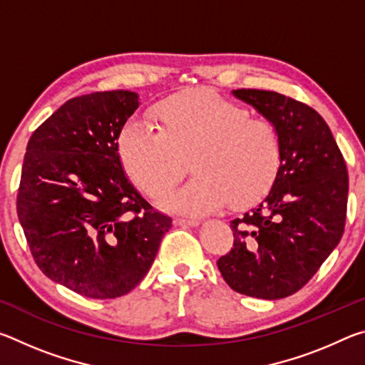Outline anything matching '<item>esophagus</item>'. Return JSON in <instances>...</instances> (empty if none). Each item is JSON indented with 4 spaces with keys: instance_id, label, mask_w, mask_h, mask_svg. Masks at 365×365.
<instances>
[{
    "instance_id": "1",
    "label": "esophagus",
    "mask_w": 365,
    "mask_h": 365,
    "mask_svg": "<svg viewBox=\"0 0 365 365\" xmlns=\"http://www.w3.org/2000/svg\"><path fill=\"white\" fill-rule=\"evenodd\" d=\"M175 225H183V227H196L200 225V220L196 219H187V217H177L174 219Z\"/></svg>"
}]
</instances>
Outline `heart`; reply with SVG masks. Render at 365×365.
I'll use <instances>...</instances> for the list:
<instances>
[{"mask_svg":"<svg viewBox=\"0 0 365 365\" xmlns=\"http://www.w3.org/2000/svg\"><path fill=\"white\" fill-rule=\"evenodd\" d=\"M154 125L130 120L122 127L117 151L128 178L156 197L180 180L187 160L196 172L180 190L164 195L168 211L201 215L228 201H256L274 183L282 145L269 120L209 88H188L159 101L151 110Z\"/></svg>","mask_w":365,"mask_h":365,"instance_id":"obj_1","label":"heart"}]
</instances>
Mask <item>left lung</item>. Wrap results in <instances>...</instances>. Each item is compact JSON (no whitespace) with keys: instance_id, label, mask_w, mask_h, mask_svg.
Instances as JSON below:
<instances>
[{"instance_id":"1","label":"left lung","mask_w":365,"mask_h":365,"mask_svg":"<svg viewBox=\"0 0 365 365\" xmlns=\"http://www.w3.org/2000/svg\"><path fill=\"white\" fill-rule=\"evenodd\" d=\"M232 93L275 127L282 159L272 188L232 220L233 248L217 267L235 292L282 299L304 287L341 240L348 170L317 110L275 91Z\"/></svg>"}]
</instances>
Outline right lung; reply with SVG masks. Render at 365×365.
Listing matches in <instances>:
<instances>
[{"label": "right lung", "mask_w": 365, "mask_h": 365, "mask_svg": "<svg viewBox=\"0 0 365 365\" xmlns=\"http://www.w3.org/2000/svg\"><path fill=\"white\" fill-rule=\"evenodd\" d=\"M138 106L128 90L72 98L36 128L24 158L17 215L35 262L86 298L132 292L172 227L119 159L117 138Z\"/></svg>", "instance_id": "right-lung-1"}]
</instances>
